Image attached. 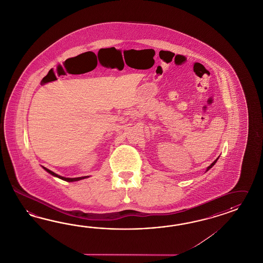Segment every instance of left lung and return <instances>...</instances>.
Returning <instances> with one entry per match:
<instances>
[{
	"label": "left lung",
	"mask_w": 263,
	"mask_h": 263,
	"mask_svg": "<svg viewBox=\"0 0 263 263\" xmlns=\"http://www.w3.org/2000/svg\"><path fill=\"white\" fill-rule=\"evenodd\" d=\"M217 160H218V159H217V160H215V161H214V162H213V163H212V164H210V165H209V166H208V168H207V170H206V171H208V170H209V169H210V168H212V167H213V165H214V164H215V163H216V162H217Z\"/></svg>",
	"instance_id": "8db88e82"
}]
</instances>
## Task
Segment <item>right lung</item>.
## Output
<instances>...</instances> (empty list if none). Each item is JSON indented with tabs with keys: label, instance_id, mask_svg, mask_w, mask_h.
Returning <instances> with one entry per match:
<instances>
[{
	"label": "right lung",
	"instance_id": "obj_1",
	"mask_svg": "<svg viewBox=\"0 0 263 263\" xmlns=\"http://www.w3.org/2000/svg\"><path fill=\"white\" fill-rule=\"evenodd\" d=\"M44 169L46 170L47 172L49 174H51L52 176H55V177H57L59 179H63V180H65V181H76V180H80V179H85V178H87V177H80V178H64V177H62V176H59L57 174L54 173V172H52L51 170H49V169H47V168H45L44 167Z\"/></svg>",
	"mask_w": 263,
	"mask_h": 263
}]
</instances>
